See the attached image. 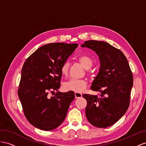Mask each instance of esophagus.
<instances>
[{"instance_id":"esophagus-1","label":"esophagus","mask_w":146,"mask_h":146,"mask_svg":"<svg viewBox=\"0 0 146 146\" xmlns=\"http://www.w3.org/2000/svg\"><path fill=\"white\" fill-rule=\"evenodd\" d=\"M74 96H75L76 99H79L82 97V94L79 92H74Z\"/></svg>"}]
</instances>
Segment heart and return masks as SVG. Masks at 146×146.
Masks as SVG:
<instances>
[{
	"mask_svg": "<svg viewBox=\"0 0 146 146\" xmlns=\"http://www.w3.org/2000/svg\"><path fill=\"white\" fill-rule=\"evenodd\" d=\"M78 60L81 63L84 68L88 69L91 68L92 65V59L86 55H81L78 57ZM70 68V63L66 61L63 63L61 66L60 71L63 76L68 75ZM87 86V81L84 80L72 79L65 82L63 84V89L67 91H73L75 92H83Z\"/></svg>",
	"mask_w": 146,
	"mask_h": 146,
	"instance_id": "1",
	"label": "heart"
}]
</instances>
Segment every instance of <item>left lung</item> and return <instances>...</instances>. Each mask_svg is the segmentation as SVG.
I'll use <instances>...</instances> for the list:
<instances>
[{"label":"left lung","instance_id":"left-lung-1","mask_svg":"<svg viewBox=\"0 0 146 146\" xmlns=\"http://www.w3.org/2000/svg\"><path fill=\"white\" fill-rule=\"evenodd\" d=\"M99 57L100 69L91 86L98 96L83 94L87 100L86 116L91 125L107 128L120 119L128 109L133 76L123 52L104 41L89 40L81 45Z\"/></svg>","mask_w":146,"mask_h":146}]
</instances>
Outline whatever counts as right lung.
Masks as SVG:
<instances>
[{
	"instance_id": "obj_1",
	"label": "right lung",
	"mask_w": 146,
	"mask_h": 146,
	"mask_svg": "<svg viewBox=\"0 0 146 146\" xmlns=\"http://www.w3.org/2000/svg\"><path fill=\"white\" fill-rule=\"evenodd\" d=\"M78 44L50 43L39 47L25 61L18 95L28 121L36 128L50 131L64 121L74 92H57L60 87V68Z\"/></svg>"
}]
</instances>
